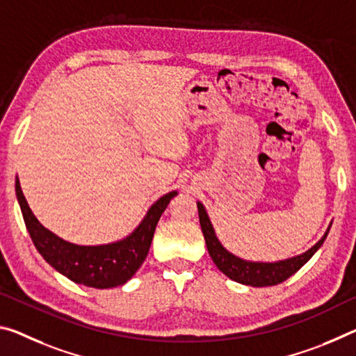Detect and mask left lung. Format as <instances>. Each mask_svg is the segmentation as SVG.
Here are the masks:
<instances>
[{"mask_svg": "<svg viewBox=\"0 0 356 356\" xmlns=\"http://www.w3.org/2000/svg\"><path fill=\"white\" fill-rule=\"evenodd\" d=\"M198 213H200L202 234H204L206 245L212 261L216 263V266L231 280L239 282L242 285H250V286L277 285L289 277H291V275L295 274L296 270H300L304 264L312 258L314 253L320 249L331 228L330 225L328 229H326V233L323 234V238H321L314 247H310L307 252H304L298 257L280 259V261H274V263L247 261V259H242L239 257L233 255L231 252H228L222 245V242L217 239L216 231H213V227L211 220H209L206 209L201 202H198Z\"/></svg>", "mask_w": 356, "mask_h": 356, "instance_id": "8db88e82", "label": "left lung"}]
</instances>
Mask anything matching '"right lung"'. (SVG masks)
<instances>
[{"mask_svg": "<svg viewBox=\"0 0 356 356\" xmlns=\"http://www.w3.org/2000/svg\"><path fill=\"white\" fill-rule=\"evenodd\" d=\"M15 195L28 233L42 258L76 284L93 289H112L127 284L147 257L158 220L177 191H169L152 204L139 227L125 239L104 245H77L44 228L31 212L15 177Z\"/></svg>", "mask_w": 356, "mask_h": 356, "instance_id": "1", "label": "right lung"}]
</instances>
